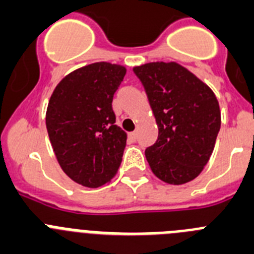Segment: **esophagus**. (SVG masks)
Instances as JSON below:
<instances>
[{
	"instance_id": "esophagus-1",
	"label": "esophagus",
	"mask_w": 254,
	"mask_h": 254,
	"mask_svg": "<svg viewBox=\"0 0 254 254\" xmlns=\"http://www.w3.org/2000/svg\"><path fill=\"white\" fill-rule=\"evenodd\" d=\"M136 136H138V134H136V131L129 132V140H130V141H135V140H136Z\"/></svg>"
}]
</instances>
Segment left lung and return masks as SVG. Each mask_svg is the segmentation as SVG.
<instances>
[{
	"label": "left lung",
	"instance_id": "1",
	"mask_svg": "<svg viewBox=\"0 0 254 254\" xmlns=\"http://www.w3.org/2000/svg\"><path fill=\"white\" fill-rule=\"evenodd\" d=\"M132 70L158 125V139L145 149L150 170L166 184L192 181L209 162L220 130L215 93L176 62H152Z\"/></svg>",
	"mask_w": 254,
	"mask_h": 254
}]
</instances>
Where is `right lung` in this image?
I'll use <instances>...</instances> for the list:
<instances>
[{
  "mask_svg": "<svg viewBox=\"0 0 254 254\" xmlns=\"http://www.w3.org/2000/svg\"><path fill=\"white\" fill-rule=\"evenodd\" d=\"M127 68L97 62L73 70L50 96L48 135L65 175L84 187L96 189L115 177L127 132L115 125L113 99Z\"/></svg>",
  "mask_w": 254,
  "mask_h": 254,
  "instance_id": "obj_1",
  "label": "right lung"
}]
</instances>
